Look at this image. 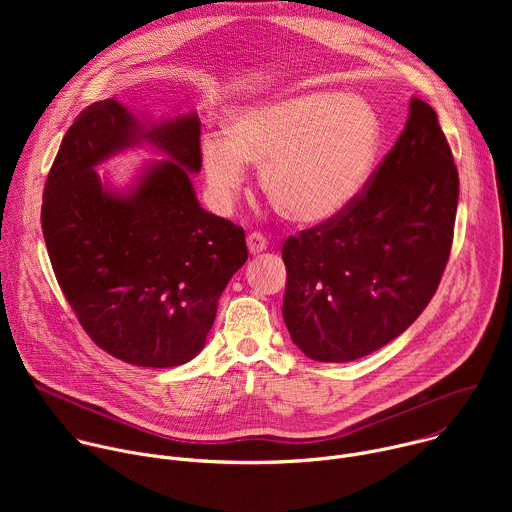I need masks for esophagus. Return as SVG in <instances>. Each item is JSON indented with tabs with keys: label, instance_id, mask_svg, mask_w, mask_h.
Here are the masks:
<instances>
[{
	"label": "esophagus",
	"instance_id": "obj_1",
	"mask_svg": "<svg viewBox=\"0 0 512 512\" xmlns=\"http://www.w3.org/2000/svg\"><path fill=\"white\" fill-rule=\"evenodd\" d=\"M247 249H249L251 255H259V253H263L267 249V239L263 235H259V233H251L247 237Z\"/></svg>",
	"mask_w": 512,
	"mask_h": 512
}]
</instances>
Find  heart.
I'll list each match as a JSON object with an SVG mask.
<instances>
[{"mask_svg": "<svg viewBox=\"0 0 512 512\" xmlns=\"http://www.w3.org/2000/svg\"><path fill=\"white\" fill-rule=\"evenodd\" d=\"M381 148L369 101L308 91L235 107L223 137L206 135L200 160L208 192L229 206L259 168V184L289 223L316 227L346 212L367 186Z\"/></svg>", "mask_w": 512, "mask_h": 512, "instance_id": "1", "label": "heart"}]
</instances>
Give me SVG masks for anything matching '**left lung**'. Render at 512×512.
<instances>
[{"label": "left lung", "mask_w": 512, "mask_h": 512, "mask_svg": "<svg viewBox=\"0 0 512 512\" xmlns=\"http://www.w3.org/2000/svg\"><path fill=\"white\" fill-rule=\"evenodd\" d=\"M354 204L289 237L283 320L312 360L348 362L403 334L446 269L458 170L435 111L409 101L405 129Z\"/></svg>", "instance_id": "1"}]
</instances>
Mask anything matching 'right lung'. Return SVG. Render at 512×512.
I'll return each mask as SVG.
<instances>
[{
  "mask_svg": "<svg viewBox=\"0 0 512 512\" xmlns=\"http://www.w3.org/2000/svg\"><path fill=\"white\" fill-rule=\"evenodd\" d=\"M143 144L165 160L127 189L96 174ZM200 168L196 111L148 119L105 99L70 125L46 180L42 233L58 285L95 344L135 367L192 360L247 261L243 229L200 206L190 180Z\"/></svg>",
  "mask_w": 512,
  "mask_h": 512,
  "instance_id": "obj_1",
  "label": "right lung"
}]
</instances>
